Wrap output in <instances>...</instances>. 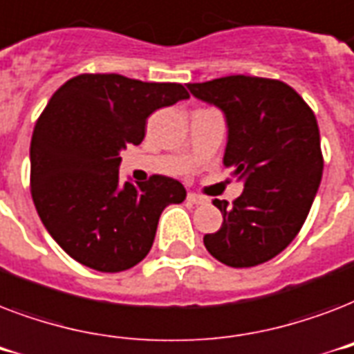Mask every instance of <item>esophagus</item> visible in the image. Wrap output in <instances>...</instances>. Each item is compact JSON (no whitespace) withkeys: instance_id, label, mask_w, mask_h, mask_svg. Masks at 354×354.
<instances>
[{"instance_id":"obj_1","label":"esophagus","mask_w":354,"mask_h":354,"mask_svg":"<svg viewBox=\"0 0 354 354\" xmlns=\"http://www.w3.org/2000/svg\"><path fill=\"white\" fill-rule=\"evenodd\" d=\"M187 202L189 204L200 205V204H207V198H205V196H200V194H196V193H189Z\"/></svg>"}]
</instances>
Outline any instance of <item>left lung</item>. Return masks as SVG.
Segmentation results:
<instances>
[{
    "label": "left lung",
    "mask_w": 354,
    "mask_h": 354,
    "mask_svg": "<svg viewBox=\"0 0 354 354\" xmlns=\"http://www.w3.org/2000/svg\"><path fill=\"white\" fill-rule=\"evenodd\" d=\"M187 88L224 112V167L244 182L233 205L213 202L224 222L204 236L205 248L233 268L266 263L296 239L318 193L324 156L316 115L281 80L232 75Z\"/></svg>",
    "instance_id": "left-lung-1"
}]
</instances>
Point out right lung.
Listing matches in <instances>:
<instances>
[{
	"mask_svg": "<svg viewBox=\"0 0 354 354\" xmlns=\"http://www.w3.org/2000/svg\"><path fill=\"white\" fill-rule=\"evenodd\" d=\"M183 99L182 84L115 73L73 77L49 99L30 139V194L69 257L110 274L147 257L161 211L187 193L161 174L121 185L119 152L143 141L150 113Z\"/></svg>",
	"mask_w": 354,
	"mask_h": 354,
	"instance_id": "1",
	"label": "right lung"
}]
</instances>
